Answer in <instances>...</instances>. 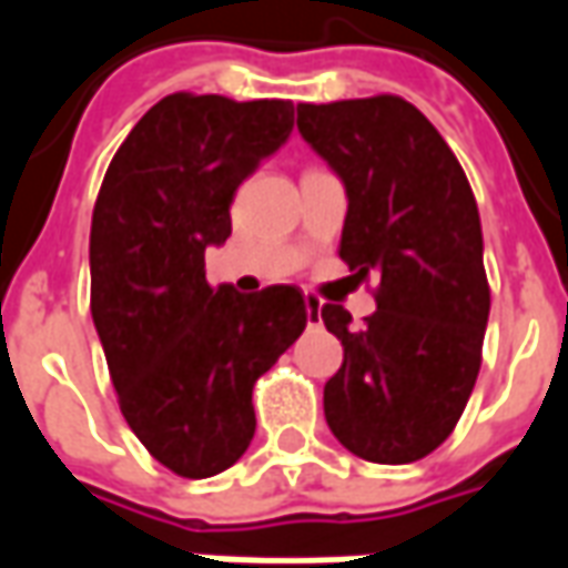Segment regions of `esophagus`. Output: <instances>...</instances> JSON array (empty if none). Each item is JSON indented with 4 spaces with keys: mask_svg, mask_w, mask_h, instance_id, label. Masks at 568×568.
<instances>
[{
    "mask_svg": "<svg viewBox=\"0 0 568 568\" xmlns=\"http://www.w3.org/2000/svg\"><path fill=\"white\" fill-rule=\"evenodd\" d=\"M304 307H307V320H320V310H322V297L316 295H304Z\"/></svg>",
    "mask_w": 568,
    "mask_h": 568,
    "instance_id": "esophagus-1",
    "label": "esophagus"
}]
</instances>
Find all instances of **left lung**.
Returning <instances> with one entry per match:
<instances>
[{"label": "left lung", "mask_w": 568, "mask_h": 568, "mask_svg": "<svg viewBox=\"0 0 568 568\" xmlns=\"http://www.w3.org/2000/svg\"><path fill=\"white\" fill-rule=\"evenodd\" d=\"M297 130L344 182L341 258L358 280L381 276L362 332L344 307H322L344 344L325 419L368 463H417L463 417L480 371L489 285L475 194L450 145L402 97L301 103Z\"/></svg>", "instance_id": "obj_1"}]
</instances>
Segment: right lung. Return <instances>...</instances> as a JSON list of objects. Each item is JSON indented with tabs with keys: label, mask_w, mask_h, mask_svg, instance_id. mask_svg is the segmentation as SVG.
Here are the masks:
<instances>
[{
	"label": "right lung",
	"mask_w": 568,
	"mask_h": 568,
	"mask_svg": "<svg viewBox=\"0 0 568 568\" xmlns=\"http://www.w3.org/2000/svg\"><path fill=\"white\" fill-rule=\"evenodd\" d=\"M295 128L288 100L170 93L105 170L91 222V313L121 414L182 477L231 468L255 435L252 386L295 344V285L243 295L206 283L231 200Z\"/></svg>",
	"instance_id": "1"
}]
</instances>
